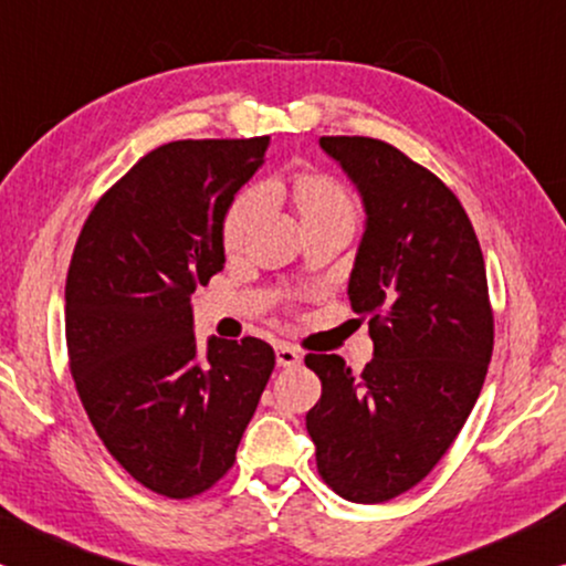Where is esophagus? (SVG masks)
Segmentation results:
<instances>
[{
	"label": "esophagus",
	"mask_w": 566,
	"mask_h": 566,
	"mask_svg": "<svg viewBox=\"0 0 566 566\" xmlns=\"http://www.w3.org/2000/svg\"><path fill=\"white\" fill-rule=\"evenodd\" d=\"M300 352L295 349V346H290V344H279L276 346V365L279 367H295V365H300Z\"/></svg>",
	"instance_id": "obj_1"
}]
</instances>
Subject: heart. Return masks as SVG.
Listing matches in <instances>:
<instances>
[{
    "label": "heart",
    "mask_w": 566,
    "mask_h": 566,
    "mask_svg": "<svg viewBox=\"0 0 566 566\" xmlns=\"http://www.w3.org/2000/svg\"><path fill=\"white\" fill-rule=\"evenodd\" d=\"M261 201L266 207L287 209L297 220L303 235L318 230H352L357 220L354 199L336 178L313 170H297L263 184L259 196L243 193L232 201L222 224L224 251L235 253L243 248L259 220Z\"/></svg>",
    "instance_id": "b5f03b06"
}]
</instances>
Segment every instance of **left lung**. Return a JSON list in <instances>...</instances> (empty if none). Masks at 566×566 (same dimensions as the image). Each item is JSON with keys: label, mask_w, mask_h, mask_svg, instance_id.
I'll return each mask as SVG.
<instances>
[{"label": "left lung", "mask_w": 566, "mask_h": 566, "mask_svg": "<svg viewBox=\"0 0 566 566\" xmlns=\"http://www.w3.org/2000/svg\"><path fill=\"white\" fill-rule=\"evenodd\" d=\"M318 145L365 209L346 295L370 321L375 354L361 375L338 354H307L323 394L305 427L326 484L378 504L434 469L476 403L494 344L486 269L469 214L434 172L380 139Z\"/></svg>", "instance_id": "obj_1"}]
</instances>
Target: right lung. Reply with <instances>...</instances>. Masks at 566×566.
<instances>
[{"instance_id":"obj_1","label":"right lung","mask_w":566,"mask_h":566,"mask_svg":"<svg viewBox=\"0 0 566 566\" xmlns=\"http://www.w3.org/2000/svg\"><path fill=\"white\" fill-rule=\"evenodd\" d=\"M269 137L170 142L97 201L66 274L72 378L108 453L172 500L235 461L274 349L193 334L191 295L224 269L222 224Z\"/></svg>"}]
</instances>
